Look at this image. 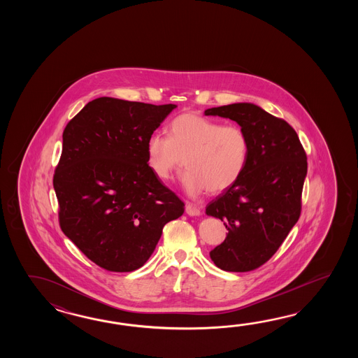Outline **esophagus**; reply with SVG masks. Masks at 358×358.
Returning <instances> with one entry per match:
<instances>
[{"label":"esophagus","mask_w":358,"mask_h":358,"mask_svg":"<svg viewBox=\"0 0 358 358\" xmlns=\"http://www.w3.org/2000/svg\"><path fill=\"white\" fill-rule=\"evenodd\" d=\"M185 213H188L189 216H199L201 215V210L198 208L197 206L187 203L185 205Z\"/></svg>","instance_id":"esophagus-1"}]
</instances>
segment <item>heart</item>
<instances>
[{"label":"heart","mask_w":358,"mask_h":358,"mask_svg":"<svg viewBox=\"0 0 358 358\" xmlns=\"http://www.w3.org/2000/svg\"><path fill=\"white\" fill-rule=\"evenodd\" d=\"M148 166L161 180H170L182 165L184 189L190 196L205 190L221 193L243 176L250 156V139L236 124L201 114L178 115L168 127V137L153 133L147 139Z\"/></svg>","instance_id":"heart-1"}]
</instances>
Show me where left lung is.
Masks as SVG:
<instances>
[{"mask_svg":"<svg viewBox=\"0 0 358 358\" xmlns=\"http://www.w3.org/2000/svg\"><path fill=\"white\" fill-rule=\"evenodd\" d=\"M205 115L234 120L250 139L243 176L206 207L228 229L210 257L224 271H252L274 256L299 219L307 156L296 130L257 105L213 107Z\"/></svg>","mask_w":358,"mask_h":358,"instance_id":"left-lung-1","label":"left lung"}]
</instances>
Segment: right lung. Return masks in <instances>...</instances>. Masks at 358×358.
<instances>
[{"label":"right lung","mask_w":358,"mask_h":358,"mask_svg":"<svg viewBox=\"0 0 358 358\" xmlns=\"http://www.w3.org/2000/svg\"><path fill=\"white\" fill-rule=\"evenodd\" d=\"M176 105L99 97L62 133L54 176L61 230L99 267L143 266L184 203L155 176L145 143Z\"/></svg>","instance_id":"1"}]
</instances>
